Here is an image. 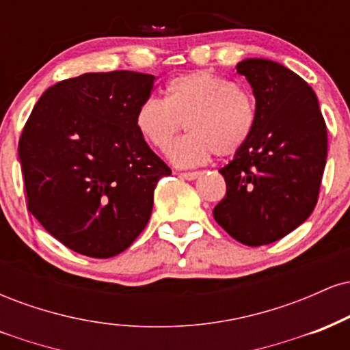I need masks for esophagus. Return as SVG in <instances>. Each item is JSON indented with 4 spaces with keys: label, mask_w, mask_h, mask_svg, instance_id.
<instances>
[{
    "label": "esophagus",
    "mask_w": 350,
    "mask_h": 350,
    "mask_svg": "<svg viewBox=\"0 0 350 350\" xmlns=\"http://www.w3.org/2000/svg\"><path fill=\"white\" fill-rule=\"evenodd\" d=\"M199 174H200V172H180V178H183V179H187V180H194V179H198L199 178Z\"/></svg>",
    "instance_id": "1"
}]
</instances>
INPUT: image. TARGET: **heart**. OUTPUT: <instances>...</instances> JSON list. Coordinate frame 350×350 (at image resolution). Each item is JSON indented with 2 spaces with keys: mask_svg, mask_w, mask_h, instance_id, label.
Instances as JSON below:
<instances>
[{
  "mask_svg": "<svg viewBox=\"0 0 350 350\" xmlns=\"http://www.w3.org/2000/svg\"><path fill=\"white\" fill-rule=\"evenodd\" d=\"M139 135L166 151L180 128L188 135L170 148L171 161L192 167L211 156H232L247 144L256 124V102L250 90L207 70L174 77L166 98H144L135 116Z\"/></svg>",
  "mask_w": 350,
  "mask_h": 350,
  "instance_id": "1",
  "label": "heart"
}]
</instances>
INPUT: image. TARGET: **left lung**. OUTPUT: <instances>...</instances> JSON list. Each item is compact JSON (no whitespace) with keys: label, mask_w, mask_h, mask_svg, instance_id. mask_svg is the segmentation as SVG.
<instances>
[{"label":"left lung","mask_w":350,"mask_h":350,"mask_svg":"<svg viewBox=\"0 0 350 350\" xmlns=\"http://www.w3.org/2000/svg\"><path fill=\"white\" fill-rule=\"evenodd\" d=\"M253 88L256 124L247 144L219 170L227 184L214 219L237 242L283 239L314 211L327 158L319 102L298 74L268 59L237 64Z\"/></svg>","instance_id":"8db88e82"}]
</instances>
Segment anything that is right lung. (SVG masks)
Instances as JSON below:
<instances>
[{"mask_svg":"<svg viewBox=\"0 0 350 350\" xmlns=\"http://www.w3.org/2000/svg\"><path fill=\"white\" fill-rule=\"evenodd\" d=\"M154 75L94 72L47 88L18 144L27 208L52 237L92 258L126 250L146 227L167 164L135 116Z\"/></svg>","mask_w":350,"mask_h":350,"instance_id":"right-lung-1","label":"right lung"}]
</instances>
